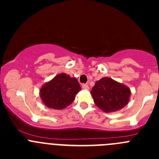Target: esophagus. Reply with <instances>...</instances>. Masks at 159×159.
Returning <instances> with one entry per match:
<instances>
[{
	"label": "esophagus",
	"instance_id": "esophagus-1",
	"mask_svg": "<svg viewBox=\"0 0 159 159\" xmlns=\"http://www.w3.org/2000/svg\"><path fill=\"white\" fill-rule=\"evenodd\" d=\"M82 88H83V89H84V90H89V87H88V84H83Z\"/></svg>",
	"mask_w": 159,
	"mask_h": 159
}]
</instances>
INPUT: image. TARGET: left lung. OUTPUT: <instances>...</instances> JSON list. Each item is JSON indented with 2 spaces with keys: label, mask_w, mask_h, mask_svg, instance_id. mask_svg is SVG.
Wrapping results in <instances>:
<instances>
[{
  "label": "left lung",
  "mask_w": 159,
  "mask_h": 159,
  "mask_svg": "<svg viewBox=\"0 0 159 159\" xmlns=\"http://www.w3.org/2000/svg\"><path fill=\"white\" fill-rule=\"evenodd\" d=\"M91 94L95 105L102 111L109 113L121 110L128 103L130 90L110 77H103L95 82Z\"/></svg>",
  "instance_id": "left-lung-1"
}]
</instances>
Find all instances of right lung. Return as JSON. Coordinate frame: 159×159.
<instances>
[{"label":"right lung","mask_w":159,"mask_h":159,"mask_svg":"<svg viewBox=\"0 0 159 159\" xmlns=\"http://www.w3.org/2000/svg\"><path fill=\"white\" fill-rule=\"evenodd\" d=\"M80 90L76 78L60 73L43 84L40 89V96L46 107L55 110H62L75 100V95Z\"/></svg>","instance_id":"1"}]
</instances>
